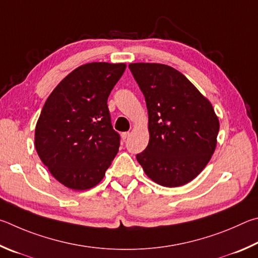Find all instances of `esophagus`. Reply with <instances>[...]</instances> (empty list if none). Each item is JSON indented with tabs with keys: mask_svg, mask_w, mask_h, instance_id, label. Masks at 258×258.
Returning <instances> with one entry per match:
<instances>
[{
	"mask_svg": "<svg viewBox=\"0 0 258 258\" xmlns=\"http://www.w3.org/2000/svg\"><path fill=\"white\" fill-rule=\"evenodd\" d=\"M129 136H130L129 133H122L121 134V137H122V139H123V141H125V139H128Z\"/></svg>",
	"mask_w": 258,
	"mask_h": 258,
	"instance_id": "esophagus-1",
	"label": "esophagus"
}]
</instances>
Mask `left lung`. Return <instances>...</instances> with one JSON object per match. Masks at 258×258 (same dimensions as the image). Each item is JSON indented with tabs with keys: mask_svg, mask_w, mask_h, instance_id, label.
<instances>
[{
	"mask_svg": "<svg viewBox=\"0 0 258 258\" xmlns=\"http://www.w3.org/2000/svg\"><path fill=\"white\" fill-rule=\"evenodd\" d=\"M145 97L150 142L136 155L153 181L186 184L200 174L216 147L220 124L213 106L181 72L160 63L129 64Z\"/></svg>",
	"mask_w": 258,
	"mask_h": 258,
	"instance_id": "left-lung-1",
	"label": "left lung"
}]
</instances>
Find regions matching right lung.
Returning <instances> with one entry per match:
<instances>
[{
    "label": "right lung",
    "mask_w": 258,
    "mask_h": 258,
    "mask_svg": "<svg viewBox=\"0 0 258 258\" xmlns=\"http://www.w3.org/2000/svg\"><path fill=\"white\" fill-rule=\"evenodd\" d=\"M124 63L77 68L49 95L35 130V147L49 172L66 187L86 190L101 181L120 146L107 98Z\"/></svg>",
    "instance_id": "add662e5"
}]
</instances>
